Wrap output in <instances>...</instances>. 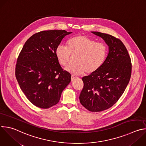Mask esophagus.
Listing matches in <instances>:
<instances>
[{
    "instance_id": "1",
    "label": "esophagus",
    "mask_w": 146,
    "mask_h": 146,
    "mask_svg": "<svg viewBox=\"0 0 146 146\" xmlns=\"http://www.w3.org/2000/svg\"><path fill=\"white\" fill-rule=\"evenodd\" d=\"M75 78H76V77L74 76L73 75H72V76H71V80H72V81H73Z\"/></svg>"
}]
</instances>
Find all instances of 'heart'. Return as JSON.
I'll return each mask as SVG.
<instances>
[{
    "mask_svg": "<svg viewBox=\"0 0 146 146\" xmlns=\"http://www.w3.org/2000/svg\"><path fill=\"white\" fill-rule=\"evenodd\" d=\"M72 55H78L76 64L68 66L67 72L80 75L85 73L90 74L99 70L104 62L107 47L103 43L96 42L85 35H80L70 38L68 46L60 44L56 49V56L60 64L66 66Z\"/></svg>",
    "mask_w": 146,
    "mask_h": 146,
    "instance_id": "b5f03b06",
    "label": "heart"
}]
</instances>
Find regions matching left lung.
<instances>
[{
	"mask_svg": "<svg viewBox=\"0 0 146 146\" xmlns=\"http://www.w3.org/2000/svg\"><path fill=\"white\" fill-rule=\"evenodd\" d=\"M92 33L104 40L109 52L99 70L82 78L84 88L79 99L89 111L100 112L120 99L129 81L132 65L127 48L119 39L100 32Z\"/></svg>",
	"mask_w": 146,
	"mask_h": 146,
	"instance_id": "8db88e82",
	"label": "left lung"
}]
</instances>
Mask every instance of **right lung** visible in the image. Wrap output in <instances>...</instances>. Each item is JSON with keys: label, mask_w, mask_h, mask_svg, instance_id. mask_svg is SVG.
Here are the masks:
<instances>
[{"label": "right lung", "mask_w": 146, "mask_h": 146, "mask_svg": "<svg viewBox=\"0 0 146 146\" xmlns=\"http://www.w3.org/2000/svg\"><path fill=\"white\" fill-rule=\"evenodd\" d=\"M72 32L53 30L33 35L25 42L18 56L15 76L27 99L35 106L47 109L57 104L71 81L56 56L62 39Z\"/></svg>", "instance_id": "1"}]
</instances>
